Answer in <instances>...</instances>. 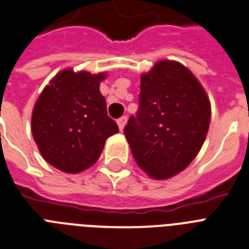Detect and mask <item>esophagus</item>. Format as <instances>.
<instances>
[{"instance_id":"esophagus-1","label":"esophagus","mask_w":249,"mask_h":249,"mask_svg":"<svg viewBox=\"0 0 249 249\" xmlns=\"http://www.w3.org/2000/svg\"><path fill=\"white\" fill-rule=\"evenodd\" d=\"M126 122H127L126 117H121V118L117 120V124H118L120 131H123V128H124V126H126Z\"/></svg>"}]
</instances>
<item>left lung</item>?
<instances>
[{
    "mask_svg": "<svg viewBox=\"0 0 249 249\" xmlns=\"http://www.w3.org/2000/svg\"><path fill=\"white\" fill-rule=\"evenodd\" d=\"M137 116L124 136L136 162L150 178L166 180L190 165L210 124V101L200 82L175 60H160L141 74Z\"/></svg>",
    "mask_w": 249,
    "mask_h": 249,
    "instance_id": "obj_1",
    "label": "left lung"
}]
</instances>
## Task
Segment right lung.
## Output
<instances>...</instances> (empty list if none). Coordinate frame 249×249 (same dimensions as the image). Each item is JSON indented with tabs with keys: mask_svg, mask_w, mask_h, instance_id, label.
<instances>
[{
	"mask_svg": "<svg viewBox=\"0 0 249 249\" xmlns=\"http://www.w3.org/2000/svg\"><path fill=\"white\" fill-rule=\"evenodd\" d=\"M107 73L71 68L59 71L42 89L31 116L40 154L52 166L78 174L94 165L118 126L107 114L99 84Z\"/></svg>",
	"mask_w": 249,
	"mask_h": 249,
	"instance_id": "right-lung-1",
	"label": "right lung"
}]
</instances>
